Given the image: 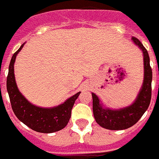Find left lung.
Segmentation results:
<instances>
[{"instance_id": "obj_1", "label": "left lung", "mask_w": 159, "mask_h": 159, "mask_svg": "<svg viewBox=\"0 0 159 159\" xmlns=\"http://www.w3.org/2000/svg\"><path fill=\"white\" fill-rule=\"evenodd\" d=\"M134 43L141 49L144 56V82L132 104L119 109L104 108L95 93H92L93 114L100 126L109 130H124L135 125L140 119L150 104L152 95V68L149 64L148 51L143 44L136 38L132 37Z\"/></svg>"}]
</instances>
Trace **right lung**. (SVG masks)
I'll use <instances>...</instances> for the list:
<instances>
[{"label":"right lung","instance_id":"add662e5","mask_svg":"<svg viewBox=\"0 0 159 159\" xmlns=\"http://www.w3.org/2000/svg\"><path fill=\"white\" fill-rule=\"evenodd\" d=\"M24 45V43L13 55L6 81V87L13 111L20 122L35 131L53 133L62 130L68 124L73 104L81 92H77L63 104L53 108H41L31 104L19 91L14 73L15 59Z\"/></svg>","mask_w":159,"mask_h":159}]
</instances>
